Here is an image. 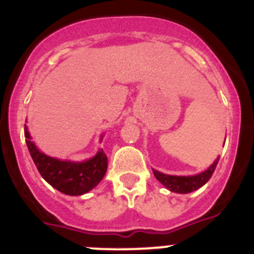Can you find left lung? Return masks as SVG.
Here are the masks:
<instances>
[{
	"instance_id": "8db88e82",
	"label": "left lung",
	"mask_w": 254,
	"mask_h": 254,
	"mask_svg": "<svg viewBox=\"0 0 254 254\" xmlns=\"http://www.w3.org/2000/svg\"><path fill=\"white\" fill-rule=\"evenodd\" d=\"M219 158L211 164L210 168H207L205 172L196 174V176H168V174H164V173L158 172V170H154V176L164 187L168 188L172 192H176V193H190V192H193V190L202 187L205 183H207L208 179L212 176V173L215 172Z\"/></svg>"
}]
</instances>
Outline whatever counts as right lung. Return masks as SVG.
<instances>
[{
	"mask_svg": "<svg viewBox=\"0 0 254 254\" xmlns=\"http://www.w3.org/2000/svg\"><path fill=\"white\" fill-rule=\"evenodd\" d=\"M25 138L33 161L38 172L52 187L69 196H81L99 185L105 176L108 168V158L102 150L94 158L81 161L60 160L51 158L38 150L31 141L28 127L25 125Z\"/></svg>",
	"mask_w": 254,
	"mask_h": 254,
	"instance_id": "obj_1",
	"label": "right lung"
}]
</instances>
